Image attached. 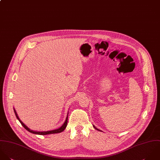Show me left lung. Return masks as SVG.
Here are the masks:
<instances>
[{"label": "left lung", "mask_w": 160, "mask_h": 160, "mask_svg": "<svg viewBox=\"0 0 160 160\" xmlns=\"http://www.w3.org/2000/svg\"><path fill=\"white\" fill-rule=\"evenodd\" d=\"M93 126V128H95V129H96V130H99V131H101V130H99V129H98V128H95V126Z\"/></svg>", "instance_id": "obj_1"}]
</instances>
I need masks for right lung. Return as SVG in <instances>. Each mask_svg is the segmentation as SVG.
<instances>
[{"label": "right lung", "mask_w": 160, "mask_h": 160, "mask_svg": "<svg viewBox=\"0 0 160 160\" xmlns=\"http://www.w3.org/2000/svg\"><path fill=\"white\" fill-rule=\"evenodd\" d=\"M13 110H14V112H15V116H16L17 119L20 121V122L21 124L23 126V128H25L27 130H28V132H31V133H34V134H38V135H48V134H52V133H61V132H62L64 131V130H65V128L67 127V120H68V113H67V117H66V119H65L64 124L62 125V126H61V128H57V129H55V130H49H49H48V131H42V132L34 131V130H31L30 128H28V127L20 119V118H19V117H18V114H17V112H16L15 108H13Z\"/></svg>", "instance_id": "1"}]
</instances>
